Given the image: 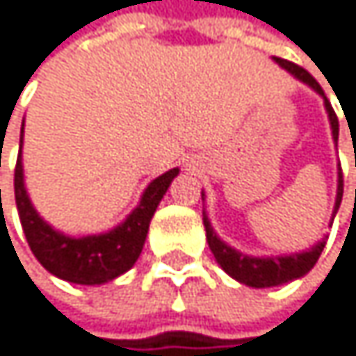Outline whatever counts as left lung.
<instances>
[{
	"instance_id": "obj_1",
	"label": "left lung",
	"mask_w": 356,
	"mask_h": 356,
	"mask_svg": "<svg viewBox=\"0 0 356 356\" xmlns=\"http://www.w3.org/2000/svg\"><path fill=\"white\" fill-rule=\"evenodd\" d=\"M282 67H286L291 74H295L299 81H303L305 85H309L314 91H318L323 98H325V106H327V113H329V121H331V130H333V138L337 143V134H339V124H337V115L331 106V102L327 100V95L323 91V87L318 85V81L314 79L307 70H303L301 65L289 61V59H282V57H273ZM341 194H344V179H341V168H339V184H337V200H335V211L333 216L337 213V207L341 202ZM202 224H204V230H207V241H209V248L216 256L218 265L230 275L235 277L237 282L245 284V286H254V289H269V286H280V284H286V282H293L301 275H305L314 265H316L318 256L323 254V248H325V239L314 245L312 250L307 252H301V254H291V256H271V258H254V256H245V254H239L237 250H232L230 245H226L224 241L218 239V235L213 232L209 220H207V213L202 211Z\"/></svg>"
}]
</instances>
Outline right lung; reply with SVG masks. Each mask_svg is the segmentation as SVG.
I'll return each instance as SVG.
<instances>
[{
  "instance_id": "add662e5",
  "label": "right lung",
  "mask_w": 356,
  "mask_h": 356,
  "mask_svg": "<svg viewBox=\"0 0 356 356\" xmlns=\"http://www.w3.org/2000/svg\"><path fill=\"white\" fill-rule=\"evenodd\" d=\"M177 172H179V168H172L149 184L140 198V204L128 216L124 224H119L111 232H104V235L74 239L53 230L31 207L23 184V164L19 154L15 168V198L25 239L33 256L49 273L72 284H104L126 273L140 256L149 222H152L162 196L166 194Z\"/></svg>"
}]
</instances>
